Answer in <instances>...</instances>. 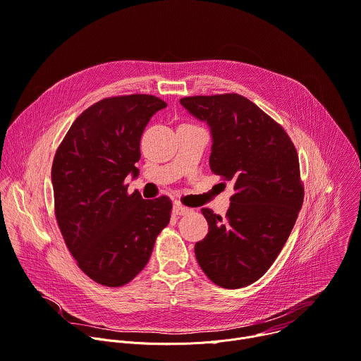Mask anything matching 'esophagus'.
Here are the masks:
<instances>
[{
  "label": "esophagus",
  "instance_id": "1",
  "mask_svg": "<svg viewBox=\"0 0 361 361\" xmlns=\"http://www.w3.org/2000/svg\"><path fill=\"white\" fill-rule=\"evenodd\" d=\"M173 213H175V214H179V216H185V214L192 213V209H189V207H186V206H183V204H180V203H175V206H173Z\"/></svg>",
  "mask_w": 361,
  "mask_h": 361
}]
</instances>
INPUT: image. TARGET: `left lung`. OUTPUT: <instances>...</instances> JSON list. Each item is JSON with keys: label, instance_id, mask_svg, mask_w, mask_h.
I'll return each instance as SVG.
<instances>
[{"label": "left lung", "instance_id": "1", "mask_svg": "<svg viewBox=\"0 0 361 361\" xmlns=\"http://www.w3.org/2000/svg\"><path fill=\"white\" fill-rule=\"evenodd\" d=\"M180 104L210 126V169L235 189L225 219L202 209L209 232L195 255L214 284L239 289L267 271L296 224L305 199L298 151L280 123L239 94Z\"/></svg>", "mask_w": 361, "mask_h": 361}]
</instances>
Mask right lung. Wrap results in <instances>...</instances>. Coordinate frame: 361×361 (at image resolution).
Listing matches in <instances>:
<instances>
[{"mask_svg":"<svg viewBox=\"0 0 361 361\" xmlns=\"http://www.w3.org/2000/svg\"><path fill=\"white\" fill-rule=\"evenodd\" d=\"M166 106L158 97L104 98L68 129L52 162L55 218L78 267L94 281L119 287L147 266L158 235L171 221L172 200L128 193L139 173L140 136Z\"/></svg>","mask_w":361,"mask_h":361,"instance_id":"1","label":"right lung"}]
</instances>
